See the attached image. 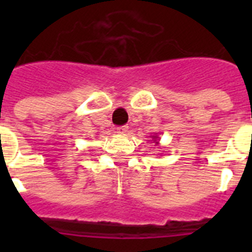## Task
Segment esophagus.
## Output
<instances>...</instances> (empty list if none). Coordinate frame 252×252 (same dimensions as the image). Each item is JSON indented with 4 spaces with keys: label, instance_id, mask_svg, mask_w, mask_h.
Instances as JSON below:
<instances>
[{
    "label": "esophagus",
    "instance_id": "obj_1",
    "mask_svg": "<svg viewBox=\"0 0 252 252\" xmlns=\"http://www.w3.org/2000/svg\"><path fill=\"white\" fill-rule=\"evenodd\" d=\"M116 130H117V133H122L124 135V133H126L128 131V126H120Z\"/></svg>",
    "mask_w": 252,
    "mask_h": 252
}]
</instances>
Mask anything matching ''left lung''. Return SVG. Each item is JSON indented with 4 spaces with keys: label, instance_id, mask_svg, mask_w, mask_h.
<instances>
[{
    "label": "left lung",
    "instance_id": "left-lung-1",
    "mask_svg": "<svg viewBox=\"0 0 252 252\" xmlns=\"http://www.w3.org/2000/svg\"><path fill=\"white\" fill-rule=\"evenodd\" d=\"M153 137H158V136H153ZM157 144H158V142H157Z\"/></svg>",
    "mask_w": 252,
    "mask_h": 252
}]
</instances>
